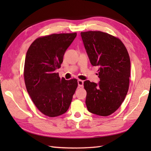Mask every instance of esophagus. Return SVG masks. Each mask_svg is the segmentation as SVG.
Wrapping results in <instances>:
<instances>
[{
	"mask_svg": "<svg viewBox=\"0 0 151 151\" xmlns=\"http://www.w3.org/2000/svg\"><path fill=\"white\" fill-rule=\"evenodd\" d=\"M78 85L79 87H83V86H84V81L80 79L78 80Z\"/></svg>",
	"mask_w": 151,
	"mask_h": 151,
	"instance_id": "1",
	"label": "esophagus"
}]
</instances>
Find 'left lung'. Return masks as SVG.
<instances>
[{"instance_id": "1", "label": "left lung", "mask_w": 151, "mask_h": 151, "mask_svg": "<svg viewBox=\"0 0 151 151\" xmlns=\"http://www.w3.org/2000/svg\"><path fill=\"white\" fill-rule=\"evenodd\" d=\"M92 65L99 66L98 84L86 81V104L89 112L108 116L124 101L129 88L130 60L120 39L101 31L81 33Z\"/></svg>"}]
</instances>
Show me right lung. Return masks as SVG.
<instances>
[{
    "label": "right lung",
    "instance_id": "right-lung-1",
    "mask_svg": "<svg viewBox=\"0 0 151 151\" xmlns=\"http://www.w3.org/2000/svg\"><path fill=\"white\" fill-rule=\"evenodd\" d=\"M76 36V32L41 36L27 50L23 73L25 86L36 108L48 117L65 113L77 88V80L60 78L55 72Z\"/></svg>",
    "mask_w": 151,
    "mask_h": 151
}]
</instances>
